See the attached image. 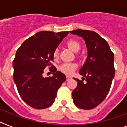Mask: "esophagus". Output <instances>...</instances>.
Here are the masks:
<instances>
[{"label":"esophagus","instance_id":"esophagus-1","mask_svg":"<svg viewBox=\"0 0 127 127\" xmlns=\"http://www.w3.org/2000/svg\"><path fill=\"white\" fill-rule=\"evenodd\" d=\"M71 79V77L70 76H66V80H69Z\"/></svg>","mask_w":127,"mask_h":127}]
</instances>
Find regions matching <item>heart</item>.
<instances>
[{
	"label": "heart",
	"mask_w": 127,
	"mask_h": 127,
	"mask_svg": "<svg viewBox=\"0 0 127 127\" xmlns=\"http://www.w3.org/2000/svg\"><path fill=\"white\" fill-rule=\"evenodd\" d=\"M66 45L72 51L75 52L79 51L80 48V43L78 41L75 40V39H71L68 40L66 43ZM52 56L54 59L58 58V57H59L58 48H55L54 50H53ZM76 68H77V64L74 63H63L61 65L59 69L60 71H61L64 74L70 75L74 72Z\"/></svg>",
	"instance_id": "obj_1"
}]
</instances>
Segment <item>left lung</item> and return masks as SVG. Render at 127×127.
Returning a JSON list of instances; mask_svg holds the SVG:
<instances>
[{
	"label": "left lung",
	"instance_id": "1",
	"mask_svg": "<svg viewBox=\"0 0 127 127\" xmlns=\"http://www.w3.org/2000/svg\"><path fill=\"white\" fill-rule=\"evenodd\" d=\"M70 32L82 37L88 54L79 71L84 77L82 80L73 78L77 82L72 92L73 103L80 109H92L102 103L109 93L115 74L114 53L107 41L95 32L77 29Z\"/></svg>",
	"mask_w": 127,
	"mask_h": 127
}]
</instances>
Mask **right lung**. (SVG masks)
Here are the masks:
<instances>
[{"label":"right lung","mask_w":127,"mask_h":127,"mask_svg":"<svg viewBox=\"0 0 127 127\" xmlns=\"http://www.w3.org/2000/svg\"><path fill=\"white\" fill-rule=\"evenodd\" d=\"M68 31H41L27 39L16 52L13 61V79L20 96L29 106L42 109L51 106L57 90L66 80L52 64L53 50ZM51 66L52 77L44 78V69Z\"/></svg>","instance_id":"add662e5"}]
</instances>
